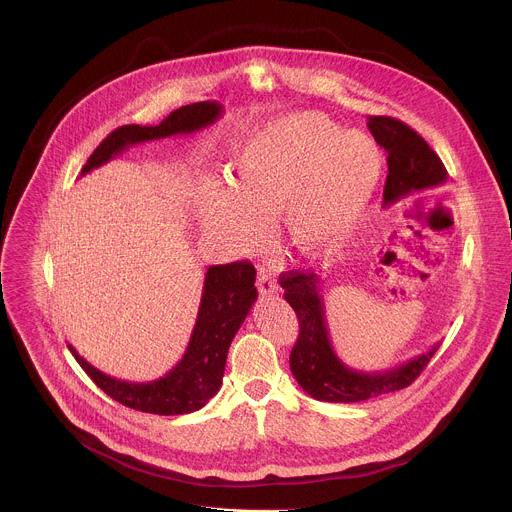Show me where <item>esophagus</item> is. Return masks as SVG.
<instances>
[{
    "instance_id": "esophagus-1",
    "label": "esophagus",
    "mask_w": 512,
    "mask_h": 512,
    "mask_svg": "<svg viewBox=\"0 0 512 512\" xmlns=\"http://www.w3.org/2000/svg\"><path fill=\"white\" fill-rule=\"evenodd\" d=\"M256 286H258L260 295H274V293H278V284L274 282V278L264 268L258 270V284Z\"/></svg>"
}]
</instances>
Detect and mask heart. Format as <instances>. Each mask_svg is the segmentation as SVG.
I'll list each match as a JSON object with an SVG mask.
<instances>
[{
    "label": "heart",
    "instance_id": "b5f03b06",
    "mask_svg": "<svg viewBox=\"0 0 512 512\" xmlns=\"http://www.w3.org/2000/svg\"><path fill=\"white\" fill-rule=\"evenodd\" d=\"M234 187L203 185L197 217L207 236L236 254L260 250L286 213L293 242L323 250L361 219L380 181L382 157L363 134L323 112L274 118L236 151Z\"/></svg>",
    "mask_w": 512,
    "mask_h": 512
}]
</instances>
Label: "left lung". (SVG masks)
Instances as JSON below:
<instances>
[{
  "label": "left lung",
  "instance_id": "8db88e82",
  "mask_svg": "<svg viewBox=\"0 0 512 512\" xmlns=\"http://www.w3.org/2000/svg\"><path fill=\"white\" fill-rule=\"evenodd\" d=\"M366 126L376 144L388 153L384 207L447 181L438 153L410 126L388 116H368ZM280 286L299 321L290 368L297 384L315 400L351 404L402 390L420 376L438 351L436 343L426 353L378 372L349 368L337 357L329 339L321 278L313 272L295 270L280 276Z\"/></svg>",
  "mask_w": 512,
  "mask_h": 512
}]
</instances>
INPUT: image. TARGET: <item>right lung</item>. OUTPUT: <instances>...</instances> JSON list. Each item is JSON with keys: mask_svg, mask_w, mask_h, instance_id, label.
Wrapping results in <instances>:
<instances>
[{"mask_svg": "<svg viewBox=\"0 0 512 512\" xmlns=\"http://www.w3.org/2000/svg\"><path fill=\"white\" fill-rule=\"evenodd\" d=\"M220 116L222 104L217 100H205L181 106L157 126H122L94 149L80 175L108 163L130 146L177 134H195L215 124ZM254 282L256 270L244 260L211 266L207 270L197 321L185 355L161 378L149 382L120 380L90 365L76 353L73 345L67 347L71 349L76 363L112 400L159 416L197 412L219 392L228 347L258 299Z\"/></svg>", "mask_w": 512, "mask_h": 512, "instance_id": "right-lung-1", "label": "right lung"}]
</instances>
